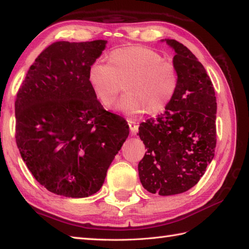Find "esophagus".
<instances>
[{"instance_id":"34e87169","label":"esophagus","mask_w":249,"mask_h":249,"mask_svg":"<svg viewBox=\"0 0 249 249\" xmlns=\"http://www.w3.org/2000/svg\"><path fill=\"white\" fill-rule=\"evenodd\" d=\"M128 125H129V129H130L131 135H136L137 130H138V125H137L136 122L133 120H128Z\"/></svg>"}]
</instances>
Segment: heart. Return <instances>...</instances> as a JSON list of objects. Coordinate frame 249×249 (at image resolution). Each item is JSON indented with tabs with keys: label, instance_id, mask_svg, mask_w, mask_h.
Listing matches in <instances>:
<instances>
[{
	"label": "heart",
	"instance_id": "heart-1",
	"mask_svg": "<svg viewBox=\"0 0 249 249\" xmlns=\"http://www.w3.org/2000/svg\"><path fill=\"white\" fill-rule=\"evenodd\" d=\"M88 83L94 96L109 108L124 89L116 109L128 115L163 112L178 87V75L171 62L142 46L116 48L110 52L109 64L95 61L89 67Z\"/></svg>",
	"mask_w": 249,
	"mask_h": 249
}]
</instances>
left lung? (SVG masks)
Instances as JSON below:
<instances>
[{"label":"left lung","instance_id":"8db88e82","mask_svg":"<svg viewBox=\"0 0 249 249\" xmlns=\"http://www.w3.org/2000/svg\"><path fill=\"white\" fill-rule=\"evenodd\" d=\"M176 51L173 65L178 87L165 113L139 126L146 152L138 165L147 192L171 196L194 187L212 161L216 147V104L213 83L187 47L166 39Z\"/></svg>","mask_w":249,"mask_h":249}]
</instances>
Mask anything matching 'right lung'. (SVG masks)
Listing matches in <instances>:
<instances>
[{
    "label": "right lung",
    "instance_id": "1",
    "mask_svg": "<svg viewBox=\"0 0 249 249\" xmlns=\"http://www.w3.org/2000/svg\"><path fill=\"white\" fill-rule=\"evenodd\" d=\"M107 40L55 41L36 57L15 102L16 142L35 179L68 198L97 193L129 135L88 83Z\"/></svg>",
    "mask_w": 249,
    "mask_h": 249
}]
</instances>
